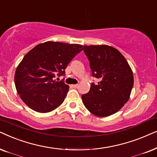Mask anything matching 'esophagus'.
<instances>
[{"instance_id": "34e87169", "label": "esophagus", "mask_w": 157, "mask_h": 157, "mask_svg": "<svg viewBox=\"0 0 157 157\" xmlns=\"http://www.w3.org/2000/svg\"><path fill=\"white\" fill-rule=\"evenodd\" d=\"M72 87H74V88H77V87H78V85H72Z\"/></svg>"}]
</instances>
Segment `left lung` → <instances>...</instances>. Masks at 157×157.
<instances>
[{"label":"left lung","mask_w":157,"mask_h":157,"mask_svg":"<svg viewBox=\"0 0 157 157\" xmlns=\"http://www.w3.org/2000/svg\"><path fill=\"white\" fill-rule=\"evenodd\" d=\"M93 77L100 82L91 84L82 95L85 108L98 117L118 112L130 97L133 86V72L118 50L108 45L84 46Z\"/></svg>","instance_id":"left-lung-1"}]
</instances>
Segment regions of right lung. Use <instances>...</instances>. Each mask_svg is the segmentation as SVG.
I'll return each instance as SVG.
<instances>
[{
    "label": "right lung",
    "instance_id": "1",
    "mask_svg": "<svg viewBox=\"0 0 157 157\" xmlns=\"http://www.w3.org/2000/svg\"><path fill=\"white\" fill-rule=\"evenodd\" d=\"M76 44L47 41L29 51L16 68L14 80L20 98L29 108L48 113L63 103L69 85L56 75L64 76L71 60L83 49Z\"/></svg>",
    "mask_w": 157,
    "mask_h": 157
}]
</instances>
